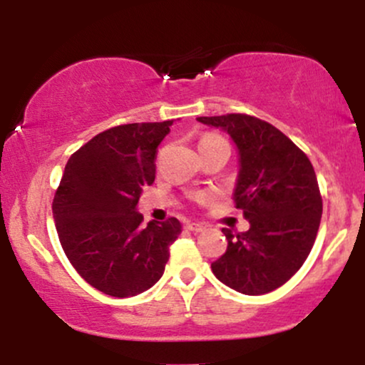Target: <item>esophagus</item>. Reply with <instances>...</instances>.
<instances>
[{
    "instance_id": "34e87169",
    "label": "esophagus",
    "mask_w": 365,
    "mask_h": 365,
    "mask_svg": "<svg viewBox=\"0 0 365 365\" xmlns=\"http://www.w3.org/2000/svg\"><path fill=\"white\" fill-rule=\"evenodd\" d=\"M187 230H188V232L199 233V232H202V230H204V225H200V223H187Z\"/></svg>"
}]
</instances>
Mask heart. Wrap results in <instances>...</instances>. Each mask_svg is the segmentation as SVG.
I'll return each mask as SVG.
<instances>
[{"label":"heart","mask_w":365,"mask_h":365,"mask_svg":"<svg viewBox=\"0 0 365 365\" xmlns=\"http://www.w3.org/2000/svg\"><path fill=\"white\" fill-rule=\"evenodd\" d=\"M215 140H221V139H220V137H215V135H206V137H202V139H200L199 144H204V142H215ZM195 199L200 200V202H206V200L209 199V194H206V192H202V194L197 195Z\"/></svg>","instance_id":"obj_1"}]
</instances>
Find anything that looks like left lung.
Returning a JSON list of instances; mask_svg holds the SVG:
<instances>
[{"mask_svg":"<svg viewBox=\"0 0 365 365\" xmlns=\"http://www.w3.org/2000/svg\"><path fill=\"white\" fill-rule=\"evenodd\" d=\"M225 130L238 149L233 199L250 228H223L226 252L211 264L221 283L245 295H262L292 278L311 252L322 215V199L309 158L267 121L232 113L200 116Z\"/></svg>","mask_w":365,"mask_h":365,"instance_id":"8db88e82","label":"left lung"}]
</instances>
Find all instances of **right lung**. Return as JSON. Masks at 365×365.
Here are the masks:
<instances>
[{
  "label": "right lung",
  "instance_id": "1",
  "mask_svg": "<svg viewBox=\"0 0 365 365\" xmlns=\"http://www.w3.org/2000/svg\"><path fill=\"white\" fill-rule=\"evenodd\" d=\"M171 125L173 120L128 123L98 133L70 156L54 194L53 217L66 257L106 295L125 299L149 290L182 233L177 217L142 226L144 216L137 212Z\"/></svg>",
  "mask_w": 365,
  "mask_h": 365
}]
</instances>
